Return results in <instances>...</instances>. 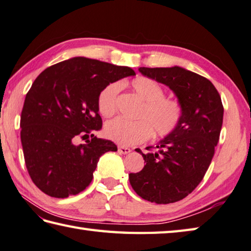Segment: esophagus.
<instances>
[{
	"label": "esophagus",
	"mask_w": 251,
	"mask_h": 251,
	"mask_svg": "<svg viewBox=\"0 0 251 251\" xmlns=\"http://www.w3.org/2000/svg\"><path fill=\"white\" fill-rule=\"evenodd\" d=\"M119 152L121 154H127V153H129V152L131 151L129 148H127V147H122V146H120L119 147Z\"/></svg>",
	"instance_id": "esophagus-1"
}]
</instances>
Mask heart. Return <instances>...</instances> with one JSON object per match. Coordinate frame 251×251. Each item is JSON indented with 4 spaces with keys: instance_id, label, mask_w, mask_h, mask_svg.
Here are the masks:
<instances>
[{
    "instance_id": "b5f03b06",
    "label": "heart",
    "mask_w": 251,
    "mask_h": 251,
    "mask_svg": "<svg viewBox=\"0 0 251 251\" xmlns=\"http://www.w3.org/2000/svg\"><path fill=\"white\" fill-rule=\"evenodd\" d=\"M130 87L144 102L139 110V121H127L123 117L110 121L105 125L107 138L122 146H134L148 140L152 131L156 137H166L174 132L183 120L184 107L180 101L164 97L159 82L148 77H137ZM120 83L111 82L98 96V107L103 116H111L117 109Z\"/></svg>"
}]
</instances>
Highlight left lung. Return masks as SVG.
Returning <instances> with one entry per match:
<instances>
[{
    "instance_id": "left-lung-1",
    "label": "left lung",
    "mask_w": 251,
    "mask_h": 251,
    "mask_svg": "<svg viewBox=\"0 0 251 251\" xmlns=\"http://www.w3.org/2000/svg\"><path fill=\"white\" fill-rule=\"evenodd\" d=\"M139 72L170 87L183 104L184 114L176 130L156 146L158 151H137L146 165L129 174V183L142 199L173 203L193 193L208 171L220 139L224 107L213 83L198 74L178 66L140 67Z\"/></svg>"
}]
</instances>
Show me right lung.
Returning a JSON list of instances; mask_svg holds the SVG:
<instances>
[{"mask_svg": "<svg viewBox=\"0 0 251 251\" xmlns=\"http://www.w3.org/2000/svg\"><path fill=\"white\" fill-rule=\"evenodd\" d=\"M134 75L130 67L73 57L36 78L24 102L21 139L29 176L44 194L67 198L81 193L100 156L117 150L114 142L93 135L102 127L98 96L109 83ZM78 139L86 144L76 145Z\"/></svg>", "mask_w": 251, "mask_h": 251, "instance_id": "right-lung-1", "label": "right lung"}]
</instances>
